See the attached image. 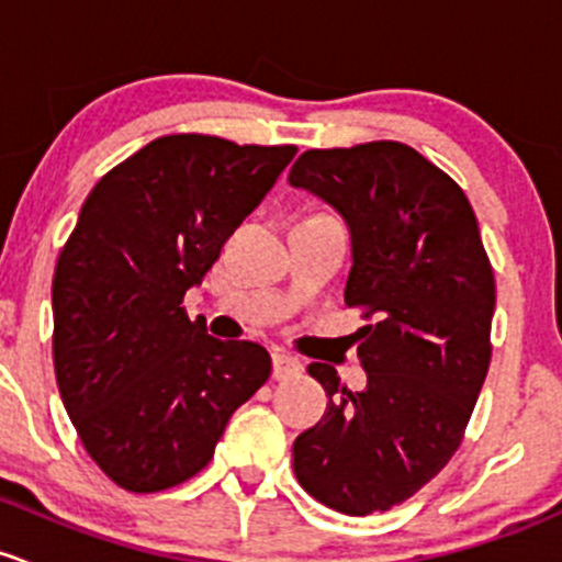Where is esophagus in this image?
<instances>
[{"label":"esophagus","mask_w":562,"mask_h":562,"mask_svg":"<svg viewBox=\"0 0 562 562\" xmlns=\"http://www.w3.org/2000/svg\"><path fill=\"white\" fill-rule=\"evenodd\" d=\"M303 373V362L297 360V357H292V355H273V375L279 381H286V379H292V375H300Z\"/></svg>","instance_id":"1"}]
</instances>
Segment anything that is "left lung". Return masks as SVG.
Returning <instances> with one entry per match:
<instances>
[{"label": "left lung", "mask_w": 562, "mask_h": 562, "mask_svg": "<svg viewBox=\"0 0 562 562\" xmlns=\"http://www.w3.org/2000/svg\"><path fill=\"white\" fill-rule=\"evenodd\" d=\"M289 183L344 216V297L368 319L357 329L366 390L308 366L329 403L294 441V476L340 514L390 512L460 447L493 357V265L465 192L406 143L311 148Z\"/></svg>", "instance_id": "1"}]
</instances>
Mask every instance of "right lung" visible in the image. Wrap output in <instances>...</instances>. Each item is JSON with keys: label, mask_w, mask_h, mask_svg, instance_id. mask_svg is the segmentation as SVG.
<instances>
[{"label": "right lung", "mask_w": 562, "mask_h": 562, "mask_svg": "<svg viewBox=\"0 0 562 562\" xmlns=\"http://www.w3.org/2000/svg\"><path fill=\"white\" fill-rule=\"evenodd\" d=\"M294 146L165 135L100 178L54 273V368L91 460L130 493H159L211 462L273 362L218 340L183 294L273 189Z\"/></svg>", "instance_id": "1"}]
</instances>
